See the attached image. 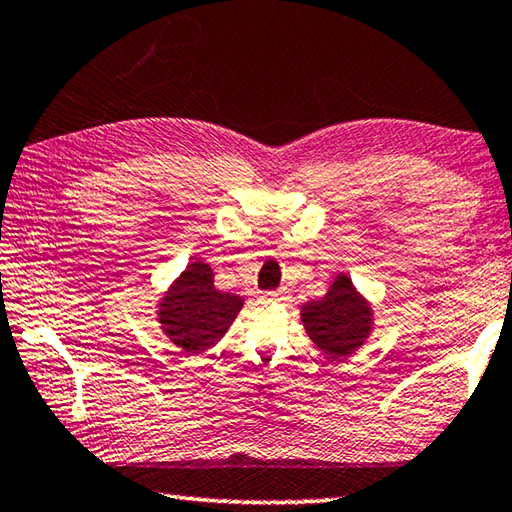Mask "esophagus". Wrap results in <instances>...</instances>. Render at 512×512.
Returning <instances> with one entry per match:
<instances>
[{"label":"esophagus","instance_id":"obj_1","mask_svg":"<svg viewBox=\"0 0 512 512\" xmlns=\"http://www.w3.org/2000/svg\"><path fill=\"white\" fill-rule=\"evenodd\" d=\"M259 300L262 302H282L286 300V291H266L259 295Z\"/></svg>","mask_w":512,"mask_h":512}]
</instances>
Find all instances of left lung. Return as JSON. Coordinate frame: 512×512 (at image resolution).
Listing matches in <instances>:
<instances>
[{
    "label": "left lung",
    "mask_w": 512,
    "mask_h": 512,
    "mask_svg": "<svg viewBox=\"0 0 512 512\" xmlns=\"http://www.w3.org/2000/svg\"><path fill=\"white\" fill-rule=\"evenodd\" d=\"M302 320L315 345L331 356H345L358 349L371 327L369 306L347 275H340L322 300L306 304Z\"/></svg>",
    "instance_id": "left-lung-1"
}]
</instances>
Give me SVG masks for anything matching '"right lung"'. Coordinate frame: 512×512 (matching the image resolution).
Segmentation results:
<instances>
[{
    "label": "right lung",
    "instance_id": "1",
    "mask_svg": "<svg viewBox=\"0 0 512 512\" xmlns=\"http://www.w3.org/2000/svg\"><path fill=\"white\" fill-rule=\"evenodd\" d=\"M210 266L194 262L165 293L161 304L163 331L176 347L188 353L206 351L224 338L230 322L239 313V295L221 293L215 288Z\"/></svg>",
    "mask_w": 512,
    "mask_h": 512
}]
</instances>
